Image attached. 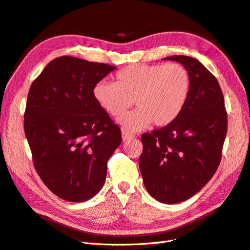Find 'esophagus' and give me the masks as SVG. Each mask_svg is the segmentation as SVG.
<instances>
[{
	"mask_svg": "<svg viewBox=\"0 0 250 250\" xmlns=\"http://www.w3.org/2000/svg\"><path fill=\"white\" fill-rule=\"evenodd\" d=\"M133 137H134V135H133L132 133H130V132H128V131H126V130H123V131H122V139H123V141L132 139Z\"/></svg>",
	"mask_w": 250,
	"mask_h": 250,
	"instance_id": "34e87169",
	"label": "esophagus"
}]
</instances>
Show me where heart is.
Instances as JSON below:
<instances>
[{
	"instance_id": "obj_1",
	"label": "heart",
	"mask_w": 250,
	"mask_h": 250,
	"mask_svg": "<svg viewBox=\"0 0 250 250\" xmlns=\"http://www.w3.org/2000/svg\"><path fill=\"white\" fill-rule=\"evenodd\" d=\"M191 89V78L180 63H133L120 70L116 83L100 81L94 87L98 104L111 116H121L133 101L138 108L119 120L128 130L138 131L151 123L172 124L184 110Z\"/></svg>"
}]
</instances>
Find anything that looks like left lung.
<instances>
[{
  "mask_svg": "<svg viewBox=\"0 0 250 250\" xmlns=\"http://www.w3.org/2000/svg\"><path fill=\"white\" fill-rule=\"evenodd\" d=\"M164 59L188 70L190 95L172 124L142 135L139 165L148 193L162 203L174 204L197 194L217 171L228 115L220 85L199 60L184 55Z\"/></svg>",
  "mask_w": 250,
  "mask_h": 250,
  "instance_id": "8db88e82",
  "label": "left lung"
}]
</instances>
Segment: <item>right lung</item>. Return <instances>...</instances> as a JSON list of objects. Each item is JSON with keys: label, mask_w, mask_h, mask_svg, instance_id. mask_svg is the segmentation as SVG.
Returning <instances> with one entry per match:
<instances>
[{"label": "right lung", "mask_w": 250, "mask_h": 250, "mask_svg": "<svg viewBox=\"0 0 250 250\" xmlns=\"http://www.w3.org/2000/svg\"><path fill=\"white\" fill-rule=\"evenodd\" d=\"M116 66L62 56L44 67L29 89L24 129L33 164L59 198L86 201L106 178L107 162L122 142L94 97V87Z\"/></svg>", "instance_id": "right-lung-1"}]
</instances>
